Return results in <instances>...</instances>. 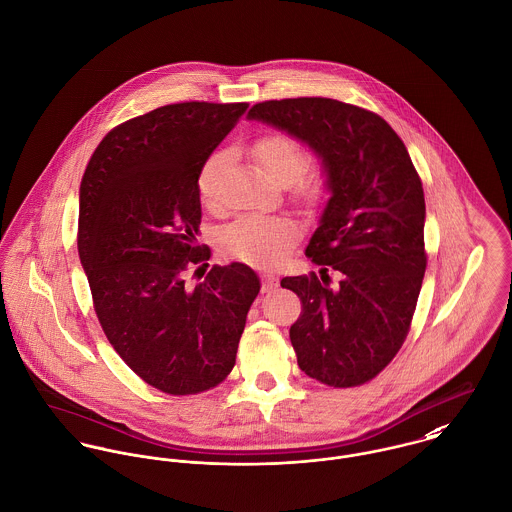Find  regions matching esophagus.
<instances>
[{
  "label": "esophagus",
  "instance_id": "34e87169",
  "mask_svg": "<svg viewBox=\"0 0 512 512\" xmlns=\"http://www.w3.org/2000/svg\"><path fill=\"white\" fill-rule=\"evenodd\" d=\"M278 288V276L276 274H262V292H272Z\"/></svg>",
  "mask_w": 512,
  "mask_h": 512
}]
</instances>
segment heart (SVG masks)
Listing matches in <instances>:
<instances>
[{
  "label": "heart",
  "instance_id": "1",
  "mask_svg": "<svg viewBox=\"0 0 512 512\" xmlns=\"http://www.w3.org/2000/svg\"><path fill=\"white\" fill-rule=\"evenodd\" d=\"M252 153L264 173L276 183H292L307 165L305 151L295 140L284 134H270L260 138L252 146ZM222 163L224 153L217 151L209 155L199 169L197 189L205 205L215 203V181ZM297 193L303 199H313L317 195V185L309 179H303L297 183ZM299 236L301 228L290 217L244 215L222 230L220 244L230 256L246 264L272 268L286 262Z\"/></svg>",
  "mask_w": 512,
  "mask_h": 512
}]
</instances>
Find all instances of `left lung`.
I'll list each match as a JSON object with an SVG mask.
<instances>
[{"label":"left lung","instance_id":"8db88e82","mask_svg":"<svg viewBox=\"0 0 512 512\" xmlns=\"http://www.w3.org/2000/svg\"><path fill=\"white\" fill-rule=\"evenodd\" d=\"M248 120L309 147L331 195L305 248L321 280H282L303 303L290 329L297 365L335 388L365 384L400 351L426 272V201L408 149L378 114L333 98L260 102Z\"/></svg>","mask_w":512,"mask_h":512}]
</instances>
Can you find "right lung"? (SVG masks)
Wrapping results in <instances>:
<instances>
[{
    "instance_id": "right-lung-1",
    "label": "right lung",
    "mask_w": 512,
    "mask_h": 512,
    "mask_svg": "<svg viewBox=\"0 0 512 512\" xmlns=\"http://www.w3.org/2000/svg\"><path fill=\"white\" fill-rule=\"evenodd\" d=\"M246 108L181 102L132 118L108 132L80 183L78 256L98 321L124 363L165 394L226 378L260 292L240 262L185 282L189 264L199 272L211 258L197 246L199 169Z\"/></svg>"
}]
</instances>
